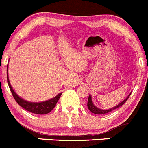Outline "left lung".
Returning a JSON list of instances; mask_svg holds the SVG:
<instances>
[{
    "label": "left lung",
    "mask_w": 148,
    "mask_h": 148,
    "mask_svg": "<svg viewBox=\"0 0 148 148\" xmlns=\"http://www.w3.org/2000/svg\"><path fill=\"white\" fill-rule=\"evenodd\" d=\"M131 93L129 94V95H128V97H127L125 99L123 100L122 102H121L120 104H118V105H116V106H114V107H112V109H106V110H104V109H99V108H97V106H95L94 105L93 102H92V97L90 96V95H89V97H88V101H87V107H88L89 110L91 112L94 113V114H107V113H109L111 112H112L113 110H114V109H117V108L120 107L121 106L123 105V104L125 102V101H127V99H128V97H130V95H131Z\"/></svg>",
    "instance_id": "obj_1"
}]
</instances>
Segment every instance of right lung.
Here are the masks:
<instances>
[{"instance_id":"right-lung-1","label":"right lung","mask_w":148,"mask_h":148,"mask_svg":"<svg viewBox=\"0 0 148 148\" xmlns=\"http://www.w3.org/2000/svg\"><path fill=\"white\" fill-rule=\"evenodd\" d=\"M7 80L8 83V86L10 87V90L12 94L14 99L17 101V104L22 107L26 109L28 112L34 113L36 114H47L51 112L52 109L55 107L56 104L58 102V99L61 97V95L62 93H59L58 95L55 97L52 98V99L47 100V101H42V102H30V101H27L26 100H24L22 99L21 97L18 96L13 89L11 87L10 81L8 79V70H7Z\"/></svg>"}]
</instances>
